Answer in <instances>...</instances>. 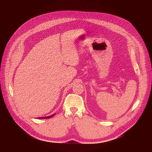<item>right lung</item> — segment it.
<instances>
[{
    "instance_id": "1",
    "label": "right lung",
    "mask_w": 152,
    "mask_h": 152,
    "mask_svg": "<svg viewBox=\"0 0 152 152\" xmlns=\"http://www.w3.org/2000/svg\"><path fill=\"white\" fill-rule=\"evenodd\" d=\"M54 115L55 114H53V115H50V116H48V117H39L38 118H50V117H53V116H54Z\"/></svg>"
}]
</instances>
